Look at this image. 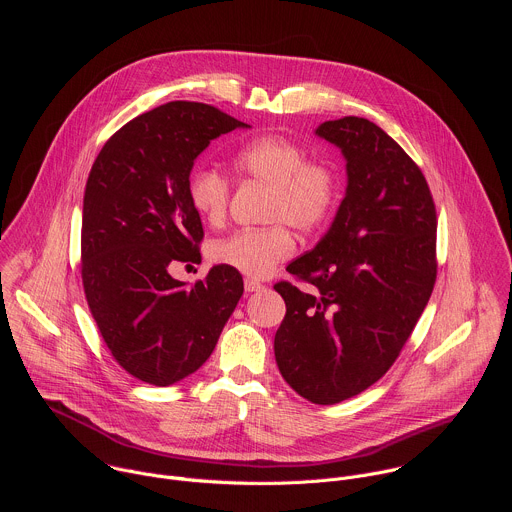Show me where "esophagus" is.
<instances>
[{"instance_id":"obj_1","label":"esophagus","mask_w":512,"mask_h":512,"mask_svg":"<svg viewBox=\"0 0 512 512\" xmlns=\"http://www.w3.org/2000/svg\"><path fill=\"white\" fill-rule=\"evenodd\" d=\"M265 285L253 277H247L245 279V291H249V294H253V291H261Z\"/></svg>"}]
</instances>
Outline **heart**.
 <instances>
[{
  "label": "heart",
  "mask_w": 512,
  "mask_h": 512,
  "mask_svg": "<svg viewBox=\"0 0 512 512\" xmlns=\"http://www.w3.org/2000/svg\"><path fill=\"white\" fill-rule=\"evenodd\" d=\"M233 164L241 178L271 186L265 218L275 225L216 239L210 259L249 277H265L294 253V237L283 223L300 233L318 231L336 206L340 178L332 164L310 160L302 143L283 135L245 143ZM188 200L206 223H221L231 200V180L221 170L200 166L190 174Z\"/></svg>",
  "instance_id": "1"
}]
</instances>
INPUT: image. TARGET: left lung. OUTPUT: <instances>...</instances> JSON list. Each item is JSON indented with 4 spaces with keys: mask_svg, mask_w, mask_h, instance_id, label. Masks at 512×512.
Here are the masks:
<instances>
[{
    "mask_svg": "<svg viewBox=\"0 0 512 512\" xmlns=\"http://www.w3.org/2000/svg\"><path fill=\"white\" fill-rule=\"evenodd\" d=\"M316 135L346 160V196L318 245L287 265L306 281L275 283L281 377L304 399L334 405L375 385L397 360L433 291L435 204L419 166L379 125L324 121Z\"/></svg>",
    "mask_w": 512,
    "mask_h": 512,
    "instance_id": "1",
    "label": "left lung"
}]
</instances>
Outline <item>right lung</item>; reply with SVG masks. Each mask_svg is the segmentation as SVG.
Instances as JSON below:
<instances>
[{
    "mask_svg": "<svg viewBox=\"0 0 512 512\" xmlns=\"http://www.w3.org/2000/svg\"><path fill=\"white\" fill-rule=\"evenodd\" d=\"M243 121L212 105L172 101L115 131L85 188L81 273L113 358L135 379L168 387L198 371L243 296L239 271L216 265L186 287L176 261L200 257L190 206L194 160Z\"/></svg>",
    "mask_w": 512,
    "mask_h": 512,
    "instance_id": "right-lung-1",
    "label": "right lung"
}]
</instances>
